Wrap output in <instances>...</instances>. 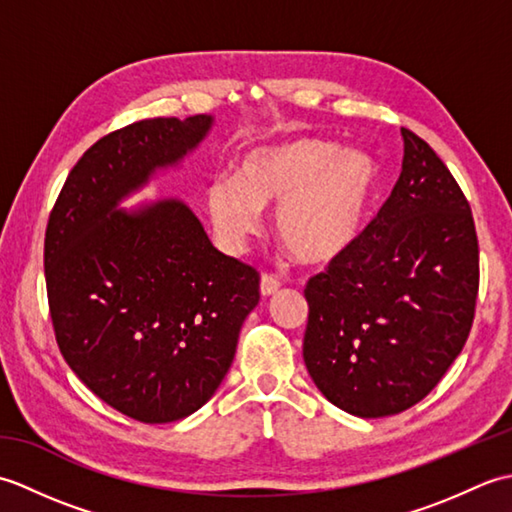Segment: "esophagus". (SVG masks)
<instances>
[{
	"label": "esophagus",
	"instance_id": "obj_1",
	"mask_svg": "<svg viewBox=\"0 0 512 512\" xmlns=\"http://www.w3.org/2000/svg\"><path fill=\"white\" fill-rule=\"evenodd\" d=\"M259 290H262L264 297H273V295H277V292L281 290V281L277 277H273V275L264 273L262 281H259Z\"/></svg>",
	"mask_w": 512,
	"mask_h": 512
}]
</instances>
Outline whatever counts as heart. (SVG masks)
Returning a JSON list of instances; mask_svg holds the SVG:
<instances>
[{
    "label": "heart",
    "mask_w": 512,
    "mask_h": 512,
    "mask_svg": "<svg viewBox=\"0 0 512 512\" xmlns=\"http://www.w3.org/2000/svg\"><path fill=\"white\" fill-rule=\"evenodd\" d=\"M378 171L363 151L321 138L259 145L237 162L235 178L206 189L215 235L226 250H242L257 233L262 206L279 204L275 231L301 264H328L361 233Z\"/></svg>",
    "instance_id": "heart-1"
}]
</instances>
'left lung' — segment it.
<instances>
[{
    "label": "left lung",
    "instance_id": "obj_1",
    "mask_svg": "<svg viewBox=\"0 0 512 512\" xmlns=\"http://www.w3.org/2000/svg\"><path fill=\"white\" fill-rule=\"evenodd\" d=\"M400 178L356 242L310 277L303 361L332 405L383 418L440 383L469 339L480 246L449 167L402 127Z\"/></svg>",
    "mask_w": 512,
    "mask_h": 512
}]
</instances>
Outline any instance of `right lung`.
<instances>
[{"mask_svg": "<svg viewBox=\"0 0 512 512\" xmlns=\"http://www.w3.org/2000/svg\"><path fill=\"white\" fill-rule=\"evenodd\" d=\"M211 116L145 118L103 136L54 202L43 266L50 319L72 372L138 422L187 418L220 387L259 273L220 253L178 200L116 204L198 147Z\"/></svg>", "mask_w": 512, "mask_h": 512, "instance_id": "1", "label": "right lung"}]
</instances>
